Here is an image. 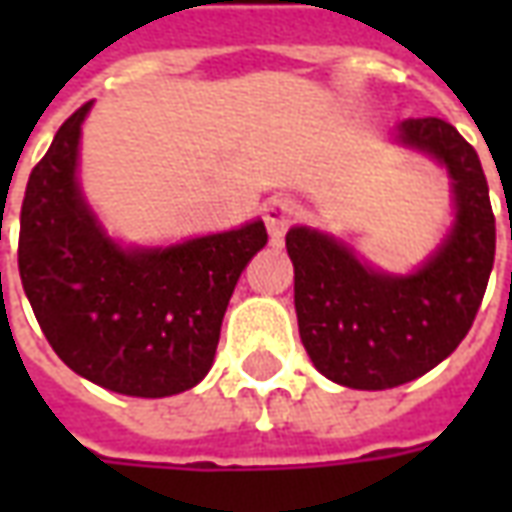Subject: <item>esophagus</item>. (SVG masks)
Returning a JSON list of instances; mask_svg holds the SVG:
<instances>
[{
  "label": "esophagus",
  "instance_id": "34e87169",
  "mask_svg": "<svg viewBox=\"0 0 512 512\" xmlns=\"http://www.w3.org/2000/svg\"><path fill=\"white\" fill-rule=\"evenodd\" d=\"M263 219H266L268 233H271V241L274 244H282V238L288 233V227L296 219V202L285 197V194H277L266 202L263 208Z\"/></svg>",
  "mask_w": 512,
  "mask_h": 512
}]
</instances>
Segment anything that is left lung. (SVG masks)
<instances>
[{
    "label": "left lung",
    "instance_id": "8db88e82",
    "mask_svg": "<svg viewBox=\"0 0 512 512\" xmlns=\"http://www.w3.org/2000/svg\"><path fill=\"white\" fill-rule=\"evenodd\" d=\"M397 139L447 167L458 208L417 274H378L318 230L285 235L301 343L323 376L351 389H392L447 359L472 329L494 268L496 219L477 150L441 117H408Z\"/></svg>",
    "mask_w": 512,
    "mask_h": 512
}]
</instances>
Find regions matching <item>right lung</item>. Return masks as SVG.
<instances>
[{
    "instance_id": "1",
    "label": "right lung",
    "mask_w": 512,
    "mask_h": 512,
    "mask_svg": "<svg viewBox=\"0 0 512 512\" xmlns=\"http://www.w3.org/2000/svg\"><path fill=\"white\" fill-rule=\"evenodd\" d=\"M79 106L29 175L18 274L40 329L73 373L131 397H167L211 370L235 282L266 246V224L167 249H120L76 186Z\"/></svg>"
}]
</instances>
